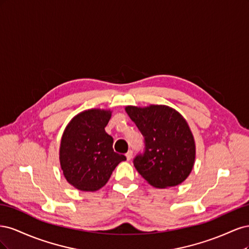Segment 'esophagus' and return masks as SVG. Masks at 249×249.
Segmentation results:
<instances>
[{
	"label": "esophagus",
	"mask_w": 249,
	"mask_h": 249,
	"mask_svg": "<svg viewBox=\"0 0 249 249\" xmlns=\"http://www.w3.org/2000/svg\"><path fill=\"white\" fill-rule=\"evenodd\" d=\"M125 157H126V160L130 161L132 159V157H133V152H132V150H129V152L125 154Z\"/></svg>",
	"instance_id": "34e87169"
}]
</instances>
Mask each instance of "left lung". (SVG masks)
Wrapping results in <instances>:
<instances>
[{
    "label": "left lung",
    "instance_id": "8db88e82",
    "mask_svg": "<svg viewBox=\"0 0 249 249\" xmlns=\"http://www.w3.org/2000/svg\"><path fill=\"white\" fill-rule=\"evenodd\" d=\"M125 111L144 138L143 153L133 160L142 178L156 188L184 182L195 160V143L185 118L163 105L127 106Z\"/></svg>",
    "mask_w": 249,
    "mask_h": 249
}]
</instances>
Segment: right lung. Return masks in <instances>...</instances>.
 Returning a JSON list of instances; mask_svg holds the SVG:
<instances>
[{
  "instance_id": "right-lung-1",
  "label": "right lung",
  "mask_w": 249,
  "mask_h": 249,
  "mask_svg": "<svg viewBox=\"0 0 249 249\" xmlns=\"http://www.w3.org/2000/svg\"><path fill=\"white\" fill-rule=\"evenodd\" d=\"M110 117V111L87 110L65 127L60 164L67 182L79 190L101 189L117 165L126 160L125 156L114 152L113 138L105 131Z\"/></svg>"
}]
</instances>
